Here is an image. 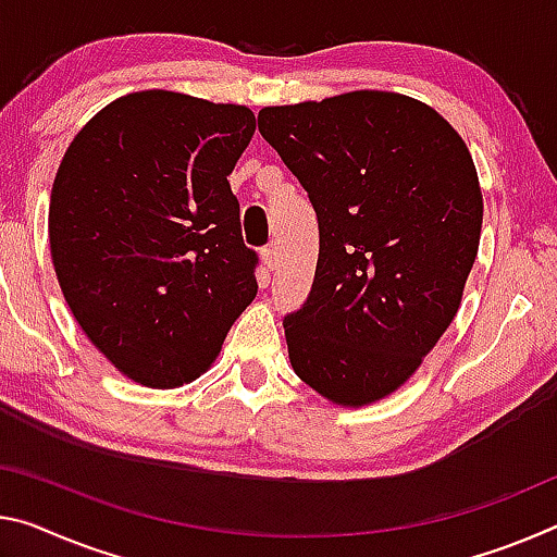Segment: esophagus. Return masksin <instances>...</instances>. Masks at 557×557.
<instances>
[{
  "label": "esophagus",
  "instance_id": "esophagus-1",
  "mask_svg": "<svg viewBox=\"0 0 557 557\" xmlns=\"http://www.w3.org/2000/svg\"><path fill=\"white\" fill-rule=\"evenodd\" d=\"M262 262H264V268H268V270L277 268V252H275V245H272V243L262 247Z\"/></svg>",
  "mask_w": 557,
  "mask_h": 557
}]
</instances>
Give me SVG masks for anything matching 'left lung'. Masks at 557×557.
<instances>
[{"instance_id": "1", "label": "left lung", "mask_w": 557, "mask_h": 557, "mask_svg": "<svg viewBox=\"0 0 557 557\" xmlns=\"http://www.w3.org/2000/svg\"><path fill=\"white\" fill-rule=\"evenodd\" d=\"M258 128L320 225L310 295L282 320L289 361L334 404H372L461 305L483 223L473 158L434 109L389 91L272 106Z\"/></svg>"}]
</instances>
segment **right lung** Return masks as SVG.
I'll return each mask as SVG.
<instances>
[{"mask_svg":"<svg viewBox=\"0 0 557 557\" xmlns=\"http://www.w3.org/2000/svg\"><path fill=\"white\" fill-rule=\"evenodd\" d=\"M255 134L245 106L138 91L78 131L49 202L51 260L86 337L146 386L210 367L258 295L227 175Z\"/></svg>","mask_w":557,"mask_h":557,"instance_id":"1","label":"right lung"}]
</instances>
